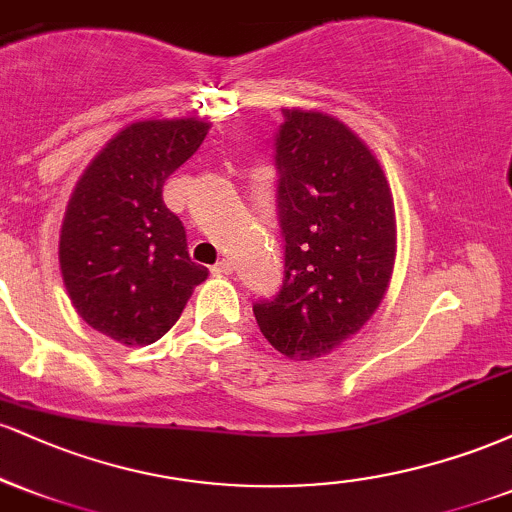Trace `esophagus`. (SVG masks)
<instances>
[{"label": "esophagus", "instance_id": "obj_1", "mask_svg": "<svg viewBox=\"0 0 512 512\" xmlns=\"http://www.w3.org/2000/svg\"><path fill=\"white\" fill-rule=\"evenodd\" d=\"M231 272H233V264L228 262V260H221V262H216L214 267H211V274L226 276V274H231Z\"/></svg>", "mask_w": 512, "mask_h": 512}]
</instances>
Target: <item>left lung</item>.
<instances>
[{"label":"left lung","instance_id":"left-lung-1","mask_svg":"<svg viewBox=\"0 0 512 512\" xmlns=\"http://www.w3.org/2000/svg\"><path fill=\"white\" fill-rule=\"evenodd\" d=\"M274 149L284 284L252 313L276 351L313 361L383 303L397 252L395 204L378 158L337 117L284 110Z\"/></svg>","mask_w":512,"mask_h":512}]
</instances>
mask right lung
<instances>
[{"label":"right lung","instance_id":"right-lung-1","mask_svg":"<svg viewBox=\"0 0 512 512\" xmlns=\"http://www.w3.org/2000/svg\"><path fill=\"white\" fill-rule=\"evenodd\" d=\"M209 122H134L88 163L64 211L60 269L86 325L127 346L154 344L178 322L207 267L190 260L163 182L187 161Z\"/></svg>","mask_w":512,"mask_h":512}]
</instances>
